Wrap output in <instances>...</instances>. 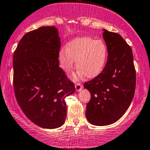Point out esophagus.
I'll return each instance as SVG.
<instances>
[{"mask_svg":"<svg viewBox=\"0 0 150 150\" xmlns=\"http://www.w3.org/2000/svg\"><path fill=\"white\" fill-rule=\"evenodd\" d=\"M82 88H83V86H82L81 83H77L76 84H75V89H76L77 91H80Z\"/></svg>","mask_w":150,"mask_h":150,"instance_id":"34e87169","label":"esophagus"}]
</instances>
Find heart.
I'll return each instance as SVG.
<instances>
[{
    "label": "heart",
    "instance_id": "1",
    "mask_svg": "<svg viewBox=\"0 0 150 150\" xmlns=\"http://www.w3.org/2000/svg\"><path fill=\"white\" fill-rule=\"evenodd\" d=\"M107 47L101 39L89 37L75 38L68 42L65 49L59 52L61 68L68 72L75 66L78 70L76 76L83 74L88 78L98 76L103 70L107 59Z\"/></svg>",
    "mask_w": 150,
    "mask_h": 150
}]
</instances>
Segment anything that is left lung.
Instances as JSON below:
<instances>
[{"instance_id":"8db88e82","label":"left lung","mask_w":150,"mask_h":150,"mask_svg":"<svg viewBox=\"0 0 150 150\" xmlns=\"http://www.w3.org/2000/svg\"><path fill=\"white\" fill-rule=\"evenodd\" d=\"M108 59L103 71L84 83L91 94L86 116L91 124L106 126L125 113L136 88V71L132 49L120 34L103 29Z\"/></svg>"}]
</instances>
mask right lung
<instances>
[{
	"mask_svg": "<svg viewBox=\"0 0 150 150\" xmlns=\"http://www.w3.org/2000/svg\"><path fill=\"white\" fill-rule=\"evenodd\" d=\"M60 38L54 26L26 33L13 56V88L23 112L37 126L55 129L67 114L64 98L75 85L59 67Z\"/></svg>",
	"mask_w": 150,
	"mask_h": 150,
	"instance_id": "add662e5",
	"label": "right lung"
}]
</instances>
